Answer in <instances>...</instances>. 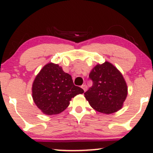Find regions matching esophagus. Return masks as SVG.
<instances>
[{"label": "esophagus", "mask_w": 153, "mask_h": 153, "mask_svg": "<svg viewBox=\"0 0 153 153\" xmlns=\"http://www.w3.org/2000/svg\"><path fill=\"white\" fill-rule=\"evenodd\" d=\"M81 88H82L83 90V91H84L85 92L86 91H87V89H88V87H87V85H85V84H83V85H81Z\"/></svg>", "instance_id": "34e87169"}]
</instances>
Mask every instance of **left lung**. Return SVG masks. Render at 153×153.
Instances as JSON below:
<instances>
[{
  "instance_id": "8db88e82",
  "label": "left lung",
  "mask_w": 153,
  "mask_h": 153,
  "mask_svg": "<svg viewBox=\"0 0 153 153\" xmlns=\"http://www.w3.org/2000/svg\"><path fill=\"white\" fill-rule=\"evenodd\" d=\"M92 87L84 93L90 105L106 114L116 112L122 108L127 95V86L121 73L112 64H98L89 74Z\"/></svg>"
}]
</instances>
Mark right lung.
<instances>
[{"mask_svg":"<svg viewBox=\"0 0 153 153\" xmlns=\"http://www.w3.org/2000/svg\"><path fill=\"white\" fill-rule=\"evenodd\" d=\"M33 99L37 107L47 115L58 114L70 101L83 90L76 86L72 76L57 64L48 63L35 77L32 88Z\"/></svg>","mask_w":153,"mask_h":153,"instance_id":"add662e5","label":"right lung"}]
</instances>
